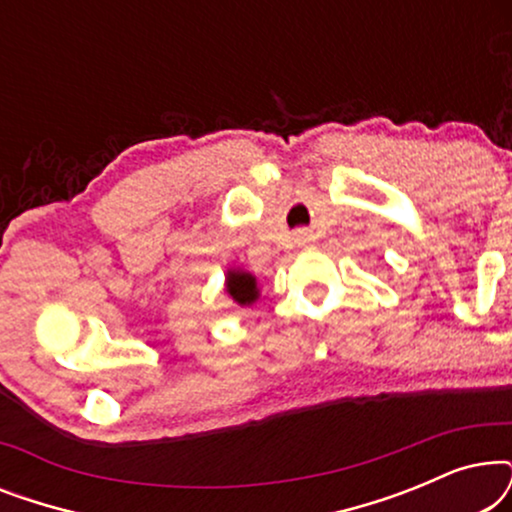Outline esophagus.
Wrapping results in <instances>:
<instances>
[{
    "label": "esophagus",
    "instance_id": "esophagus-1",
    "mask_svg": "<svg viewBox=\"0 0 512 512\" xmlns=\"http://www.w3.org/2000/svg\"><path fill=\"white\" fill-rule=\"evenodd\" d=\"M293 240H296L298 247H307V244L312 242V235L307 233V230H296V233H293Z\"/></svg>",
    "mask_w": 512,
    "mask_h": 512
}]
</instances>
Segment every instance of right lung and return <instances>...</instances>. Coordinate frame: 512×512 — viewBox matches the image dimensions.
I'll return each mask as SVG.
<instances>
[{
	"instance_id": "right-lung-1",
	"label": "right lung",
	"mask_w": 512,
	"mask_h": 512,
	"mask_svg": "<svg viewBox=\"0 0 512 512\" xmlns=\"http://www.w3.org/2000/svg\"><path fill=\"white\" fill-rule=\"evenodd\" d=\"M226 293L237 305H251L258 300V284L251 272L228 270L226 275Z\"/></svg>"
}]
</instances>
